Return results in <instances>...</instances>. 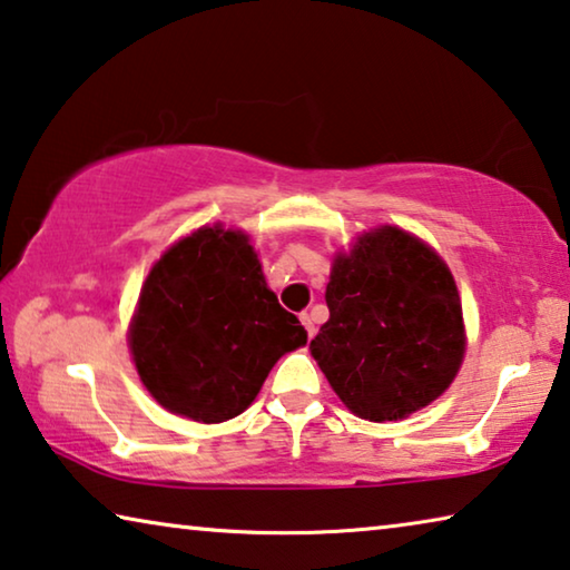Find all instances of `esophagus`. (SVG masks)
I'll return each instance as SVG.
<instances>
[{"instance_id":"34e87169","label":"esophagus","mask_w":570,"mask_h":570,"mask_svg":"<svg viewBox=\"0 0 570 570\" xmlns=\"http://www.w3.org/2000/svg\"><path fill=\"white\" fill-rule=\"evenodd\" d=\"M302 324H304V330H306V334H309V337H314V332H317V324H314V317L309 312H304L302 314Z\"/></svg>"}]
</instances>
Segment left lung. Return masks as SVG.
Here are the masks:
<instances>
[{
	"mask_svg": "<svg viewBox=\"0 0 570 570\" xmlns=\"http://www.w3.org/2000/svg\"><path fill=\"white\" fill-rule=\"evenodd\" d=\"M330 320L312 355L347 409L399 421L436 401L464 357L454 276L426 243L385 225L334 258Z\"/></svg>",
	"mask_w": 570,
	"mask_h": 570,
	"instance_id": "1",
	"label": "left lung"
}]
</instances>
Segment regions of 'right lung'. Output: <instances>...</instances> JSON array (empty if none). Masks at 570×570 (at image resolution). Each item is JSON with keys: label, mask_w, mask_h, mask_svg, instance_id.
<instances>
[{"label": "right lung", "mask_w": 570, "mask_h": 570, "mask_svg": "<svg viewBox=\"0 0 570 570\" xmlns=\"http://www.w3.org/2000/svg\"><path fill=\"white\" fill-rule=\"evenodd\" d=\"M306 330L266 286L240 230L200 228L144 282L129 345L141 383L167 411L220 423L248 409Z\"/></svg>", "instance_id": "add662e5"}]
</instances>
